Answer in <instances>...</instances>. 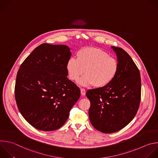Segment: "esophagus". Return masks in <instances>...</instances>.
I'll list each match as a JSON object with an SVG mask.
<instances>
[{
	"label": "esophagus",
	"mask_w": 158,
	"mask_h": 158,
	"mask_svg": "<svg viewBox=\"0 0 158 158\" xmlns=\"http://www.w3.org/2000/svg\"><path fill=\"white\" fill-rule=\"evenodd\" d=\"M81 93L82 95H85V90L84 89H81Z\"/></svg>",
	"instance_id": "34e87169"
}]
</instances>
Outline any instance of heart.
<instances>
[{
    "label": "heart",
    "instance_id": "obj_1",
    "mask_svg": "<svg viewBox=\"0 0 158 158\" xmlns=\"http://www.w3.org/2000/svg\"><path fill=\"white\" fill-rule=\"evenodd\" d=\"M77 60L71 58L66 64L69 77L77 81L84 73L79 83L83 86L94 85L102 88L109 84L118 71L116 59L109 56L107 52L95 47H84L76 54Z\"/></svg>",
    "mask_w": 158,
    "mask_h": 158
}]
</instances>
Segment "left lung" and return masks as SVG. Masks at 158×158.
<instances>
[{"mask_svg": "<svg viewBox=\"0 0 158 158\" xmlns=\"http://www.w3.org/2000/svg\"><path fill=\"white\" fill-rule=\"evenodd\" d=\"M112 48L118 63L115 77L107 85L86 92L90 102V123L105 133H114L126 127L135 117L141 100V82L138 67L124 49Z\"/></svg>", "mask_w": 158, "mask_h": 158, "instance_id": "8db88e82", "label": "left lung"}]
</instances>
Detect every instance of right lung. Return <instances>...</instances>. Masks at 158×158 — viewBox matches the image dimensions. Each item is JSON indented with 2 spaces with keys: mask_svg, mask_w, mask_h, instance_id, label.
Returning a JSON list of instances; mask_svg holds the SVG:
<instances>
[{
  "mask_svg": "<svg viewBox=\"0 0 158 158\" xmlns=\"http://www.w3.org/2000/svg\"><path fill=\"white\" fill-rule=\"evenodd\" d=\"M71 56L66 45L43 43L20 66L15 85L17 105L23 118L38 130L61 127L80 97V89L67 77Z\"/></svg>",
  "mask_w": 158,
  "mask_h": 158,
  "instance_id": "right-lung-1",
  "label": "right lung"
}]
</instances>
